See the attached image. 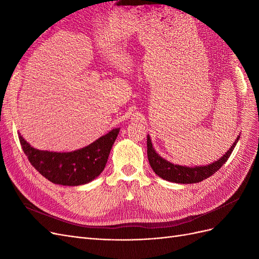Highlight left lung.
Here are the masks:
<instances>
[{
	"mask_svg": "<svg viewBox=\"0 0 259 259\" xmlns=\"http://www.w3.org/2000/svg\"><path fill=\"white\" fill-rule=\"evenodd\" d=\"M240 140V136L236 138L235 142L231 145L229 151L225 152V154L219 158L218 161L210 163L203 166H183V165H177L165 160L161 155L156 153V151L153 148V144L148 135V158L152 169L155 171L157 176L165 181L177 184H195L202 182L205 178L213 175L217 170L221 168L222 165L228 161L231 153L233 152L237 141Z\"/></svg>",
	"mask_w": 259,
	"mask_h": 259,
	"instance_id": "1",
	"label": "left lung"
}]
</instances>
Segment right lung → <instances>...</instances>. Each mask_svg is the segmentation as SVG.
I'll list each match as a JSON object with an SVG mask.
<instances>
[{"label": "right lung", "instance_id": "1", "mask_svg": "<svg viewBox=\"0 0 259 259\" xmlns=\"http://www.w3.org/2000/svg\"><path fill=\"white\" fill-rule=\"evenodd\" d=\"M119 130L112 129L88 147L72 152L38 150L21 135L18 138L28 161L44 177L63 186H78L95 180L104 170Z\"/></svg>", "mask_w": 259, "mask_h": 259}]
</instances>
